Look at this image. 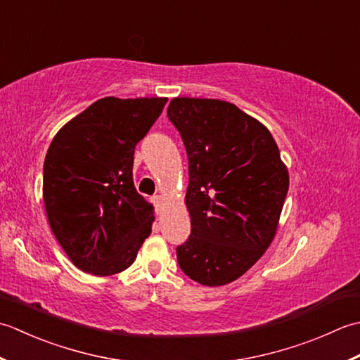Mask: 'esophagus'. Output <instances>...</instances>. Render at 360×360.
<instances>
[{
	"instance_id": "obj_1",
	"label": "esophagus",
	"mask_w": 360,
	"mask_h": 360,
	"mask_svg": "<svg viewBox=\"0 0 360 360\" xmlns=\"http://www.w3.org/2000/svg\"><path fill=\"white\" fill-rule=\"evenodd\" d=\"M152 203H153V207H155V211L158 212L161 210V205H163V197H161V195H153L152 197Z\"/></svg>"
}]
</instances>
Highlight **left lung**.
<instances>
[{
	"instance_id": "obj_1",
	"label": "left lung",
	"mask_w": 360,
	"mask_h": 360,
	"mask_svg": "<svg viewBox=\"0 0 360 360\" xmlns=\"http://www.w3.org/2000/svg\"><path fill=\"white\" fill-rule=\"evenodd\" d=\"M167 118L188 153L191 234L177 247L180 269L203 285L244 275L274 240L289 172L272 134L234 104L175 98Z\"/></svg>"
}]
</instances>
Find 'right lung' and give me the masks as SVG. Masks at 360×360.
Here are the masks:
<instances>
[{"instance_id":"obj_1","label":"right lung","mask_w":360,"mask_h":360,"mask_svg":"<svg viewBox=\"0 0 360 360\" xmlns=\"http://www.w3.org/2000/svg\"><path fill=\"white\" fill-rule=\"evenodd\" d=\"M166 98L99 99L57 131L43 165V200L58 244L82 272L134 264L153 207L134 185V153Z\"/></svg>"}]
</instances>
